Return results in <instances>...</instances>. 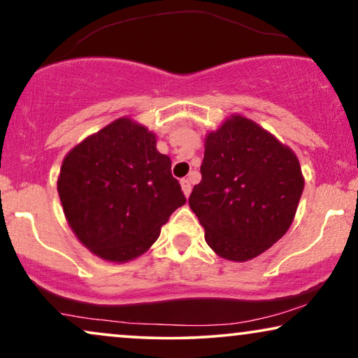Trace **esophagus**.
<instances>
[{
    "label": "esophagus",
    "instance_id": "1",
    "mask_svg": "<svg viewBox=\"0 0 358 358\" xmlns=\"http://www.w3.org/2000/svg\"><path fill=\"white\" fill-rule=\"evenodd\" d=\"M182 189H183V193H185V196H189V193H192V183H189V180H187V178H183L182 182Z\"/></svg>",
    "mask_w": 358,
    "mask_h": 358
}]
</instances>
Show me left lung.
I'll return each mask as SVG.
<instances>
[{
    "instance_id": "1",
    "label": "left lung",
    "mask_w": 358,
    "mask_h": 358,
    "mask_svg": "<svg viewBox=\"0 0 358 358\" xmlns=\"http://www.w3.org/2000/svg\"><path fill=\"white\" fill-rule=\"evenodd\" d=\"M200 171L188 203L216 255L250 261L286 234L304 176L296 153L273 134L231 115L206 135Z\"/></svg>"
}]
</instances>
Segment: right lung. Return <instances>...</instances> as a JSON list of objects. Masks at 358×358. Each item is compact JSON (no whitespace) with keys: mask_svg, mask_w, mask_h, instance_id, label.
Returning a JSON list of instances; mask_svg holds the SVG:
<instances>
[{"mask_svg":"<svg viewBox=\"0 0 358 358\" xmlns=\"http://www.w3.org/2000/svg\"><path fill=\"white\" fill-rule=\"evenodd\" d=\"M171 160L147 127L122 117L67 153L57 192L71 229L112 262L143 255L176 208L187 203Z\"/></svg>","mask_w":358,"mask_h":358,"instance_id":"1","label":"right lung"}]
</instances>
